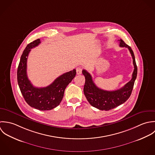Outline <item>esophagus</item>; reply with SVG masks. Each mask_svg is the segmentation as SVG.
I'll use <instances>...</instances> for the list:
<instances>
[{
	"label": "esophagus",
	"mask_w": 155,
	"mask_h": 155,
	"mask_svg": "<svg viewBox=\"0 0 155 155\" xmlns=\"http://www.w3.org/2000/svg\"><path fill=\"white\" fill-rule=\"evenodd\" d=\"M76 71H77V75H80V74H81V72H82V68H80V67H78V68H77Z\"/></svg>",
	"instance_id": "obj_1"
}]
</instances>
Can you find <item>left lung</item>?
<instances>
[{
  "label": "left lung",
  "mask_w": 155,
  "mask_h": 155,
  "mask_svg": "<svg viewBox=\"0 0 155 155\" xmlns=\"http://www.w3.org/2000/svg\"><path fill=\"white\" fill-rule=\"evenodd\" d=\"M119 41H120V47H126L129 50L133 59V64L134 66L132 79L124 87L114 91L102 90L96 86L93 82L91 75L86 70L83 69L82 71V73L86 79L83 90L84 95L92 106L100 110L108 111L118 107L126 102L131 94L134 83L137 78V66L134 52L131 48L125 44L122 39H120Z\"/></svg>",
  "instance_id": "obj_1"
}]
</instances>
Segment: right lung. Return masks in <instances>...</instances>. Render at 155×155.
<instances>
[{
	"instance_id": "1",
	"label": "right lung",
	"mask_w": 155,
	"mask_h": 155,
	"mask_svg": "<svg viewBox=\"0 0 155 155\" xmlns=\"http://www.w3.org/2000/svg\"><path fill=\"white\" fill-rule=\"evenodd\" d=\"M40 43V39H38L29 44L24 50L18 66L17 81L26 102L34 108L46 111L52 110L60 104L66 87L76 75V70L74 69L62 74L47 87H34L28 77L27 59L31 48Z\"/></svg>"
}]
</instances>
